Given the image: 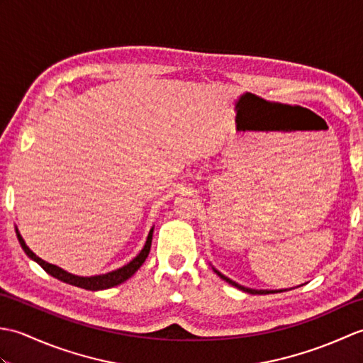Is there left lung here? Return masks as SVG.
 I'll use <instances>...</instances> for the list:
<instances>
[{"instance_id":"8db88e82","label":"left lung","mask_w":363,"mask_h":363,"mask_svg":"<svg viewBox=\"0 0 363 363\" xmlns=\"http://www.w3.org/2000/svg\"><path fill=\"white\" fill-rule=\"evenodd\" d=\"M215 273H217L221 279H225L226 282H229L230 285H234V287H237V289H240V290H243V291H246V293H251V295H268V293H277L276 290H252V289H246V287H243V285H240V284H237V282H234V281H230L229 277H226V276H223L221 273H218L217 269H215ZM279 291H282V290H279Z\"/></svg>"}]
</instances>
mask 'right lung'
Listing matches in <instances>:
<instances>
[{"label":"right lung","instance_id":"1","mask_svg":"<svg viewBox=\"0 0 363 363\" xmlns=\"http://www.w3.org/2000/svg\"><path fill=\"white\" fill-rule=\"evenodd\" d=\"M15 233H17L18 242L21 245L23 251H25L30 259L35 260L37 264L40 265L46 273L51 274L52 277H56V279H59V281L67 282V284H70V285H74V287H81V289L91 290V291L111 289V287H115V285H118L121 282H125L126 279H129V277L133 276L137 272V269L142 267L145 259L148 257L150 250H151V238H152V229H151L150 234H148V238H146V243L143 246V250L140 251V254H138L135 259L130 260L128 265L121 267L118 269H115V272H111V273H107V274L91 276V277H81V276H74V274L67 273V272H64L62 268H59V267L52 265V264H48V262H45L38 256H35V254L26 246V243H25V240H23V237L20 235L17 228H15Z\"/></svg>","mask_w":363,"mask_h":363}]
</instances>
